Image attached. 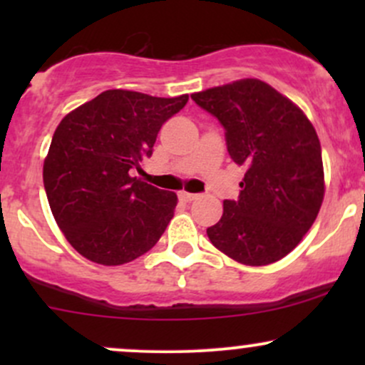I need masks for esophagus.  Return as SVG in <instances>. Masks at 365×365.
Segmentation results:
<instances>
[{"label":"esophagus","instance_id":"obj_1","mask_svg":"<svg viewBox=\"0 0 365 365\" xmlns=\"http://www.w3.org/2000/svg\"><path fill=\"white\" fill-rule=\"evenodd\" d=\"M180 200H183V202H192V200H195L199 194H190V192H180L178 194Z\"/></svg>","mask_w":365,"mask_h":365}]
</instances>
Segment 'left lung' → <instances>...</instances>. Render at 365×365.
<instances>
[{
	"instance_id": "8db88e82",
	"label": "left lung",
	"mask_w": 365,
	"mask_h": 365,
	"mask_svg": "<svg viewBox=\"0 0 365 365\" xmlns=\"http://www.w3.org/2000/svg\"><path fill=\"white\" fill-rule=\"evenodd\" d=\"M225 128L226 149L245 166L240 195L209 226L217 250L249 266L292 252L324 197L321 144L307 116L269 83L244 78L190 96Z\"/></svg>"
}]
</instances>
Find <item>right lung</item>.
<instances>
[{
	"mask_svg": "<svg viewBox=\"0 0 365 365\" xmlns=\"http://www.w3.org/2000/svg\"><path fill=\"white\" fill-rule=\"evenodd\" d=\"M188 96L153 98L113 89L65 116L54 132L43 180L54 220L92 262L120 266L158 244L177 194L132 177L153 156L158 132Z\"/></svg>",
	"mask_w": 365,
	"mask_h": 365,
	"instance_id": "right-lung-1",
	"label": "right lung"
}]
</instances>
